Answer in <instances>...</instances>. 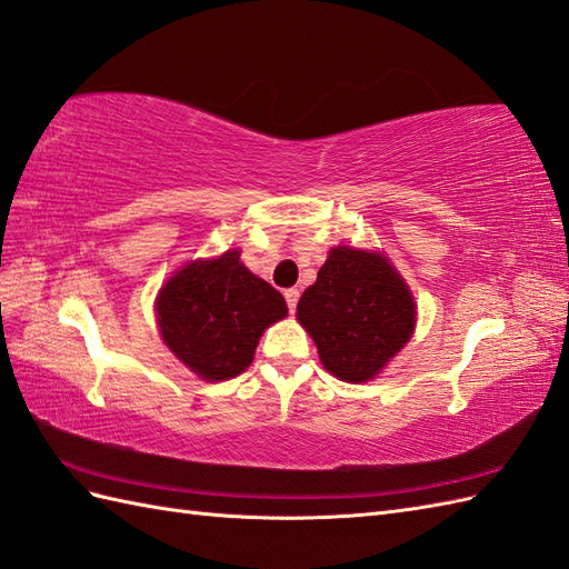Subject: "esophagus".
Listing matches in <instances>:
<instances>
[{"label": "esophagus", "instance_id": "esophagus-1", "mask_svg": "<svg viewBox=\"0 0 569 569\" xmlns=\"http://www.w3.org/2000/svg\"><path fill=\"white\" fill-rule=\"evenodd\" d=\"M283 296H286V302H288V310H290V312H296L298 298H300V290H298V288H288Z\"/></svg>", "mask_w": 569, "mask_h": 569}]
</instances>
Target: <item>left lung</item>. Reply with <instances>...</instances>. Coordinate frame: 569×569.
<instances>
[{"label": "left lung", "mask_w": 569, "mask_h": 569, "mask_svg": "<svg viewBox=\"0 0 569 569\" xmlns=\"http://www.w3.org/2000/svg\"><path fill=\"white\" fill-rule=\"evenodd\" d=\"M415 300L388 259L335 247L298 300V320L339 380H371L415 329Z\"/></svg>", "instance_id": "obj_1"}]
</instances>
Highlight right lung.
Here are the masks:
<instances>
[{"instance_id": "add662e5", "label": "right lung", "mask_w": 569, "mask_h": 569, "mask_svg": "<svg viewBox=\"0 0 569 569\" xmlns=\"http://www.w3.org/2000/svg\"><path fill=\"white\" fill-rule=\"evenodd\" d=\"M286 315L283 296L240 263V252L187 263L157 298L167 347L206 380L240 376L263 329Z\"/></svg>"}]
</instances>
